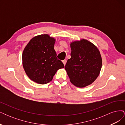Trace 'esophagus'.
<instances>
[{
	"label": "esophagus",
	"mask_w": 125,
	"mask_h": 125,
	"mask_svg": "<svg viewBox=\"0 0 125 125\" xmlns=\"http://www.w3.org/2000/svg\"><path fill=\"white\" fill-rule=\"evenodd\" d=\"M66 62H67V60H66V59L62 60V62H63V65H66Z\"/></svg>",
	"instance_id": "esophagus-1"
}]
</instances>
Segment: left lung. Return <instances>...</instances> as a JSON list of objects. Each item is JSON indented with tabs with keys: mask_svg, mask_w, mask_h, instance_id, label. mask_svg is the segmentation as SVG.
Masks as SVG:
<instances>
[{
	"mask_svg": "<svg viewBox=\"0 0 125 125\" xmlns=\"http://www.w3.org/2000/svg\"><path fill=\"white\" fill-rule=\"evenodd\" d=\"M71 58L65 67L70 82L78 88L92 84L99 76L102 59L98 48L91 42L81 39L71 42Z\"/></svg>",
	"mask_w": 125,
	"mask_h": 125,
	"instance_id": "1",
	"label": "left lung"
}]
</instances>
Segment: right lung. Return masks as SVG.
Wrapping results in <instances>:
<instances>
[{
  "label": "right lung",
  "instance_id": "right-lung-1",
  "mask_svg": "<svg viewBox=\"0 0 125 125\" xmlns=\"http://www.w3.org/2000/svg\"><path fill=\"white\" fill-rule=\"evenodd\" d=\"M56 39L48 34L37 35L29 41L22 53V65L28 77L37 83L51 82L63 63L57 58Z\"/></svg>",
  "mask_w": 125,
  "mask_h": 125
}]
</instances>
